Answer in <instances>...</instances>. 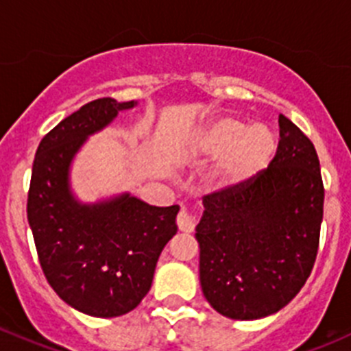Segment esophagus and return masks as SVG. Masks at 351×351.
Segmentation results:
<instances>
[{"label":"esophagus","instance_id":"esophagus-1","mask_svg":"<svg viewBox=\"0 0 351 351\" xmlns=\"http://www.w3.org/2000/svg\"><path fill=\"white\" fill-rule=\"evenodd\" d=\"M176 225H178L180 232L191 234V232H194V227H195L194 216H191L185 209H183V211H180L178 216H176Z\"/></svg>","mask_w":351,"mask_h":351}]
</instances>
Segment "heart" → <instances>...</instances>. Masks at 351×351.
I'll list each match as a JSON object with an SVG mask.
<instances>
[{
	"instance_id": "1",
	"label": "heart",
	"mask_w": 351,
	"mask_h": 351,
	"mask_svg": "<svg viewBox=\"0 0 351 351\" xmlns=\"http://www.w3.org/2000/svg\"><path fill=\"white\" fill-rule=\"evenodd\" d=\"M277 150L275 136L263 124L250 126L235 117H216L191 140L192 160L216 159L208 175V186L227 194L250 185L270 166Z\"/></svg>"
}]
</instances>
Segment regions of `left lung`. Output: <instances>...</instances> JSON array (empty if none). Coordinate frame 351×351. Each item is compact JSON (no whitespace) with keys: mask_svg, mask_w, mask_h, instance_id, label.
Here are the masks:
<instances>
[{"mask_svg":"<svg viewBox=\"0 0 351 351\" xmlns=\"http://www.w3.org/2000/svg\"><path fill=\"white\" fill-rule=\"evenodd\" d=\"M274 160L250 185L206 195L195 227L202 294L220 315L256 320L282 310L315 263L324 185L315 147L279 116Z\"/></svg>","mask_w":351,"mask_h":351,"instance_id":"obj_1","label":"left lung"}]
</instances>
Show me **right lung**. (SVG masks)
I'll use <instances>...</instances> for the list:
<instances>
[{"instance_id":"add662e5","label":"right lung","mask_w":351,"mask_h":351,"mask_svg":"<svg viewBox=\"0 0 351 351\" xmlns=\"http://www.w3.org/2000/svg\"><path fill=\"white\" fill-rule=\"evenodd\" d=\"M136 106L90 101L41 140L32 165L27 220L43 271L69 306L98 319L138 306L178 230L176 204L157 208L130 192L84 202L72 189V165L84 143Z\"/></svg>"}]
</instances>
